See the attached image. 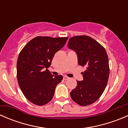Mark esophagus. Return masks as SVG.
<instances>
[{"label":"esophagus","mask_w":128,"mask_h":128,"mask_svg":"<svg viewBox=\"0 0 128 128\" xmlns=\"http://www.w3.org/2000/svg\"><path fill=\"white\" fill-rule=\"evenodd\" d=\"M63 78H64V80H68L69 79V77H67V76H64V77H63Z\"/></svg>","instance_id":"obj_1"}]
</instances>
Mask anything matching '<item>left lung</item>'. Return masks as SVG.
Here are the masks:
<instances>
[{"label":"left lung","mask_w":128,"mask_h":128,"mask_svg":"<svg viewBox=\"0 0 128 128\" xmlns=\"http://www.w3.org/2000/svg\"><path fill=\"white\" fill-rule=\"evenodd\" d=\"M68 46L77 54L79 66L86 67L82 72L83 80L77 81V87L70 96L81 106L94 104L102 95L109 77V62L105 50L101 44L88 36L70 38Z\"/></svg>","instance_id":"1"}]
</instances>
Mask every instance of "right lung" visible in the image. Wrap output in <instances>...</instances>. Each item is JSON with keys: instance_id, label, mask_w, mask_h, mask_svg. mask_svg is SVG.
<instances>
[{"instance_id": "add662e5", "label": "right lung", "mask_w": 128, "mask_h": 128, "mask_svg": "<svg viewBox=\"0 0 128 128\" xmlns=\"http://www.w3.org/2000/svg\"><path fill=\"white\" fill-rule=\"evenodd\" d=\"M68 39L37 36L20 52L16 64L18 82L24 96L33 104L44 105L52 100L57 85L63 77L54 76L48 68L56 52L64 47Z\"/></svg>"}]
</instances>
